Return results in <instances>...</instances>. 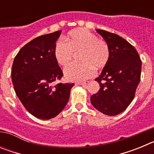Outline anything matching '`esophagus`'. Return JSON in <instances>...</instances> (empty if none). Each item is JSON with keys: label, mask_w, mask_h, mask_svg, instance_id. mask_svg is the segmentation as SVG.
Instances as JSON below:
<instances>
[{"label": "esophagus", "mask_w": 154, "mask_h": 154, "mask_svg": "<svg viewBox=\"0 0 154 154\" xmlns=\"http://www.w3.org/2000/svg\"><path fill=\"white\" fill-rule=\"evenodd\" d=\"M89 83V81H85V82H78V85H87Z\"/></svg>", "instance_id": "34e87169"}]
</instances>
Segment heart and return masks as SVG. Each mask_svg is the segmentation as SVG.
<instances>
[{
  "instance_id": "b5f03b06",
  "label": "heart",
  "mask_w": 154,
  "mask_h": 154,
  "mask_svg": "<svg viewBox=\"0 0 154 154\" xmlns=\"http://www.w3.org/2000/svg\"><path fill=\"white\" fill-rule=\"evenodd\" d=\"M66 43L58 41L54 48V57L60 65L71 61L74 52H79L82 63H72L64 70L68 81L82 82L95 74V68L102 69L108 63L110 52L107 43L85 29L71 31L65 38Z\"/></svg>"
}]
</instances>
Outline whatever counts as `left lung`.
Listing matches in <instances>:
<instances>
[{
  "label": "left lung",
  "instance_id": "8db88e82",
  "mask_svg": "<svg viewBox=\"0 0 154 154\" xmlns=\"http://www.w3.org/2000/svg\"><path fill=\"white\" fill-rule=\"evenodd\" d=\"M109 48L110 56L96 81L100 89L90 98L99 112L116 116L123 112L133 101L140 81L142 62L135 48L122 37L96 29Z\"/></svg>",
  "mask_w": 154,
  "mask_h": 154
}]
</instances>
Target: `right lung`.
<instances>
[{"instance_id":"1","label":"right lung","mask_w":154,"mask_h":154,"mask_svg":"<svg viewBox=\"0 0 154 154\" xmlns=\"http://www.w3.org/2000/svg\"><path fill=\"white\" fill-rule=\"evenodd\" d=\"M62 31L33 39L14 58L11 79L17 97L35 117L50 119L65 107L74 83L53 82L63 73L54 57V48Z\"/></svg>"}]
</instances>
